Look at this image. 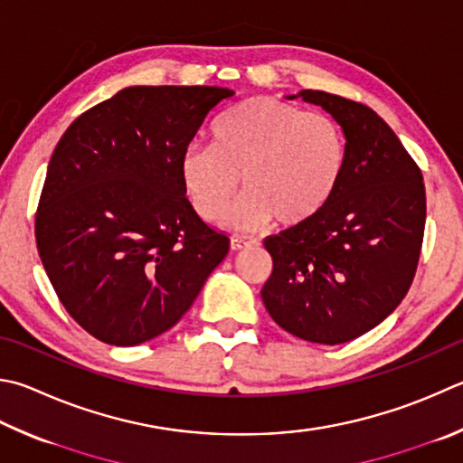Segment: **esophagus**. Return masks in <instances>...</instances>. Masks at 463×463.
<instances>
[{
	"instance_id": "1",
	"label": "esophagus",
	"mask_w": 463,
	"mask_h": 463,
	"mask_svg": "<svg viewBox=\"0 0 463 463\" xmlns=\"http://www.w3.org/2000/svg\"><path fill=\"white\" fill-rule=\"evenodd\" d=\"M253 245H255L253 239H242V237H232L231 239V249H234V250L249 249V247H253Z\"/></svg>"
}]
</instances>
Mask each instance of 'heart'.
<instances>
[{
    "label": "heart",
    "instance_id": "obj_1",
    "mask_svg": "<svg viewBox=\"0 0 463 463\" xmlns=\"http://www.w3.org/2000/svg\"><path fill=\"white\" fill-rule=\"evenodd\" d=\"M344 167L340 125L273 97L229 109L213 125V144H190L180 157L184 190L204 221H222L242 180L247 198L231 214L242 229L309 222L330 203Z\"/></svg>",
    "mask_w": 463,
    "mask_h": 463
}]
</instances>
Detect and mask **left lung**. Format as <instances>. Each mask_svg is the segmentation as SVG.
I'll use <instances>...</instances> for the list:
<instances>
[{
    "mask_svg": "<svg viewBox=\"0 0 463 463\" xmlns=\"http://www.w3.org/2000/svg\"><path fill=\"white\" fill-rule=\"evenodd\" d=\"M342 125L346 167L312 221L265 239L273 273L260 298L285 332L342 344L373 330L413 283L425 232L421 167L371 107L301 90Z\"/></svg>",
    "mask_w": 463,
    "mask_h": 463,
    "instance_id": "1",
    "label": "left lung"
}]
</instances>
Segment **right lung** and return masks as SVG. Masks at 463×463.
Segmentation results:
<instances>
[{
	"mask_svg": "<svg viewBox=\"0 0 463 463\" xmlns=\"http://www.w3.org/2000/svg\"><path fill=\"white\" fill-rule=\"evenodd\" d=\"M218 87H129L71 123L33 221L46 275L82 330L136 346L170 330L229 253L190 204L182 151Z\"/></svg>",
	"mask_w": 463,
	"mask_h": 463,
	"instance_id": "1",
	"label": "right lung"
}]
</instances>
